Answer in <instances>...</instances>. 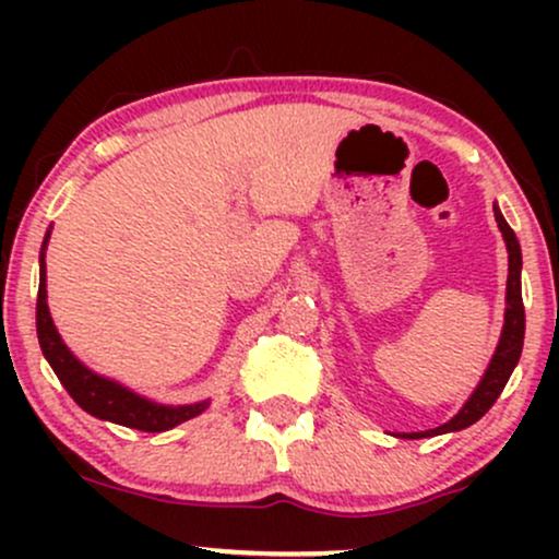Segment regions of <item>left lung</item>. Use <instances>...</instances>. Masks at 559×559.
Returning a JSON list of instances; mask_svg holds the SVG:
<instances>
[{
    "mask_svg": "<svg viewBox=\"0 0 559 559\" xmlns=\"http://www.w3.org/2000/svg\"><path fill=\"white\" fill-rule=\"evenodd\" d=\"M493 217H497V226L502 230L504 243H507V258H510V273H507V310H504V329L499 336L497 352H493L489 368H486L484 378L471 394V400L463 404L457 415L444 426L431 428V431L420 433H407L409 439H426V436H439L449 431H463V428L473 426V423L484 418L491 409V404L499 400L504 383L510 381L512 370H515L518 360H521L523 352V336H525V310H523V292H521V243H518L515 230L507 226V221L499 213V207L493 204Z\"/></svg>",
    "mask_w": 559,
    "mask_h": 559,
    "instance_id": "1",
    "label": "left lung"
}]
</instances>
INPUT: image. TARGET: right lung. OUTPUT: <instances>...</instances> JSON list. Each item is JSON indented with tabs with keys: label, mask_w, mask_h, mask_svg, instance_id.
I'll list each match as a JSON object with an SVG mask.
<instances>
[{
	"label": "right lung",
	"mask_w": 559,
	"mask_h": 559,
	"mask_svg": "<svg viewBox=\"0 0 559 559\" xmlns=\"http://www.w3.org/2000/svg\"><path fill=\"white\" fill-rule=\"evenodd\" d=\"M49 230L44 236L41 243V265H38V299H36V333L38 344H41L44 357L52 365V370L60 378L62 386L68 389V394L73 396L75 404L81 409H86L88 415L99 420L118 423V426L136 428V431L146 433H159L176 428L178 423L197 418L207 402L199 404H181V407H168V404H157L146 396L133 394L131 389L120 386V383L110 381L105 376H96L94 370H88L73 352L68 349L66 342L57 333L52 316H49L47 307V262H44V249H47Z\"/></svg>",
	"instance_id": "obj_1"
}]
</instances>
